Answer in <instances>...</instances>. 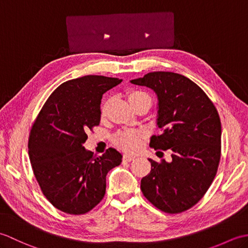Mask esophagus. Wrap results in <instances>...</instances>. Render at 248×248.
I'll use <instances>...</instances> for the list:
<instances>
[{"instance_id":"esophagus-1","label":"esophagus","mask_w":248,"mask_h":248,"mask_svg":"<svg viewBox=\"0 0 248 248\" xmlns=\"http://www.w3.org/2000/svg\"><path fill=\"white\" fill-rule=\"evenodd\" d=\"M124 161H125V162H130V161H133L134 159H135V156H133V155H124Z\"/></svg>"}]
</instances>
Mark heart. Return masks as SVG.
<instances>
[{
	"label": "heart",
	"instance_id": "1",
	"mask_svg": "<svg viewBox=\"0 0 248 248\" xmlns=\"http://www.w3.org/2000/svg\"><path fill=\"white\" fill-rule=\"evenodd\" d=\"M128 98L131 104H134L140 100H143L146 98H150L148 94L141 91H131L128 93ZM109 101L107 99L100 105V115L101 117H104L107 115ZM144 139V133L140 130H124L120 131L119 133L115 136V143L120 149L124 151H135L140 145L141 140Z\"/></svg>",
	"mask_w": 248,
	"mask_h": 248
}]
</instances>
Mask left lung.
Returning <instances> with one entry per match:
<instances>
[{
  "label": "left lung",
  "instance_id": "8db88e82",
  "mask_svg": "<svg viewBox=\"0 0 248 248\" xmlns=\"http://www.w3.org/2000/svg\"><path fill=\"white\" fill-rule=\"evenodd\" d=\"M131 83L156 93L161 134L152 136L150 147L171 151L170 162L149 159L151 170L141 179V192L163 212L186 211L203 197L217 175L222 136L217 109L197 84L178 73L149 72Z\"/></svg>",
  "mask_w": 248,
  "mask_h": 248
}]
</instances>
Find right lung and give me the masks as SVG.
Instances as JSON below:
<instances>
[{
    "instance_id": "obj_1",
    "label": "right lung",
    "mask_w": 248,
    "mask_h": 248,
    "mask_svg": "<svg viewBox=\"0 0 248 248\" xmlns=\"http://www.w3.org/2000/svg\"><path fill=\"white\" fill-rule=\"evenodd\" d=\"M120 78L85 76L61 84L44 104L31 129L29 155L46 199L61 211L80 215L101 202L107 175L121 155L108 148L101 156L84 148L87 132L100 124L102 94Z\"/></svg>"
}]
</instances>
